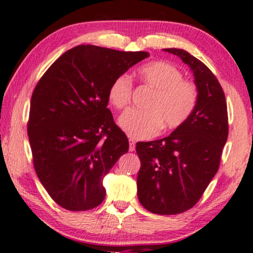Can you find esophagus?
I'll return each mask as SVG.
<instances>
[{"instance_id":"obj_1","label":"esophagus","mask_w":253,"mask_h":253,"mask_svg":"<svg viewBox=\"0 0 253 253\" xmlns=\"http://www.w3.org/2000/svg\"><path fill=\"white\" fill-rule=\"evenodd\" d=\"M134 149H135V141H134V139L130 138L129 139V151L133 152Z\"/></svg>"}]
</instances>
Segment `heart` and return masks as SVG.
<instances>
[{"mask_svg": "<svg viewBox=\"0 0 253 253\" xmlns=\"http://www.w3.org/2000/svg\"><path fill=\"white\" fill-rule=\"evenodd\" d=\"M137 75L142 84L153 89L145 102L146 109H127L120 116L119 126L134 139L152 138L161 127L172 130L184 124L197 104L199 92L193 82L182 80L177 67L164 61L141 66ZM132 82L127 75L114 80L108 90L109 102L116 108L129 104Z\"/></svg>", "mask_w": 253, "mask_h": 253, "instance_id": "heart-1", "label": "heart"}]
</instances>
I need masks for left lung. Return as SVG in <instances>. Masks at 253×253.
<instances>
[{"label":"left lung","mask_w":253,"mask_h":253,"mask_svg":"<svg viewBox=\"0 0 253 253\" xmlns=\"http://www.w3.org/2000/svg\"><path fill=\"white\" fill-rule=\"evenodd\" d=\"M189 66L199 98L192 115L166 138L137 142L139 202L156 214L193 208L217 173L228 137L225 93L202 61L182 49H163Z\"/></svg>","instance_id":"left-lung-1"}]
</instances>
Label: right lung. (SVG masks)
<instances>
[{"mask_svg": "<svg viewBox=\"0 0 253 253\" xmlns=\"http://www.w3.org/2000/svg\"><path fill=\"white\" fill-rule=\"evenodd\" d=\"M149 57L96 45L66 51L32 94L27 132L36 174L54 202L69 211L99 206L102 179L129 151L114 123L108 90L119 76Z\"/></svg>", "mask_w": 253, "mask_h": 253, "instance_id": "1", "label": "right lung"}]
</instances>
